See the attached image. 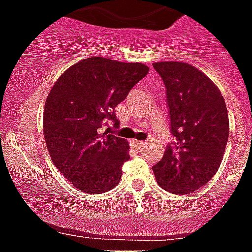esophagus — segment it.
Wrapping results in <instances>:
<instances>
[{
	"label": "esophagus",
	"mask_w": 252,
	"mask_h": 252,
	"mask_svg": "<svg viewBox=\"0 0 252 252\" xmlns=\"http://www.w3.org/2000/svg\"><path fill=\"white\" fill-rule=\"evenodd\" d=\"M132 143H133V146H136L137 149H141V147H143V146L146 145L145 142H142V141H137V139H133Z\"/></svg>",
	"instance_id": "1"
}]
</instances>
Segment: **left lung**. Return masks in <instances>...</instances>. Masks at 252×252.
<instances>
[{
  "label": "left lung",
  "instance_id": "8db88e82",
  "mask_svg": "<svg viewBox=\"0 0 252 252\" xmlns=\"http://www.w3.org/2000/svg\"><path fill=\"white\" fill-rule=\"evenodd\" d=\"M166 88L174 145L152 170L158 186L175 194L197 191L220 166L229 136L220 91L197 67L181 61L155 63Z\"/></svg>",
  "mask_w": 252,
  "mask_h": 252
}]
</instances>
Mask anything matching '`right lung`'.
Instances as JSON below:
<instances>
[{
  "instance_id": "obj_1",
  "label": "right lung",
  "mask_w": 252,
  "mask_h": 252,
  "mask_svg": "<svg viewBox=\"0 0 252 252\" xmlns=\"http://www.w3.org/2000/svg\"><path fill=\"white\" fill-rule=\"evenodd\" d=\"M141 63L90 58L61 74L44 103L43 134L54 165L79 191L103 193L122 178L129 145L101 133L129 91L149 73Z\"/></svg>"
}]
</instances>
